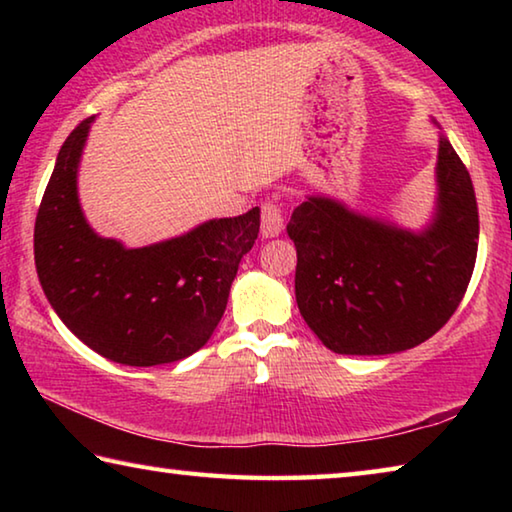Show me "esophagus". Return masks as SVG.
<instances>
[{"mask_svg": "<svg viewBox=\"0 0 512 512\" xmlns=\"http://www.w3.org/2000/svg\"><path fill=\"white\" fill-rule=\"evenodd\" d=\"M284 230V210L277 201H268L262 207V237H280Z\"/></svg>", "mask_w": 512, "mask_h": 512, "instance_id": "esophagus-1", "label": "esophagus"}]
</instances>
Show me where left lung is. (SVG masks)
<instances>
[{
    "label": "left lung",
    "instance_id": "obj_1",
    "mask_svg": "<svg viewBox=\"0 0 512 512\" xmlns=\"http://www.w3.org/2000/svg\"><path fill=\"white\" fill-rule=\"evenodd\" d=\"M287 232L298 253V309L325 348L395 354L427 341L461 305L479 248V210L470 173L440 133L436 205L422 230L307 196Z\"/></svg>",
    "mask_w": 512,
    "mask_h": 512
}]
</instances>
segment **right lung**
Listing matches in <instances>:
<instances>
[{"instance_id":"right-lung-1","label":"right lung","mask_w":512,"mask_h":512,"mask_svg":"<svg viewBox=\"0 0 512 512\" xmlns=\"http://www.w3.org/2000/svg\"><path fill=\"white\" fill-rule=\"evenodd\" d=\"M94 117L60 146L33 232L42 291L69 332L115 363L162 366L210 341L241 257L259 232V207L210 219L142 248L101 237L79 201V164Z\"/></svg>"}]
</instances>
